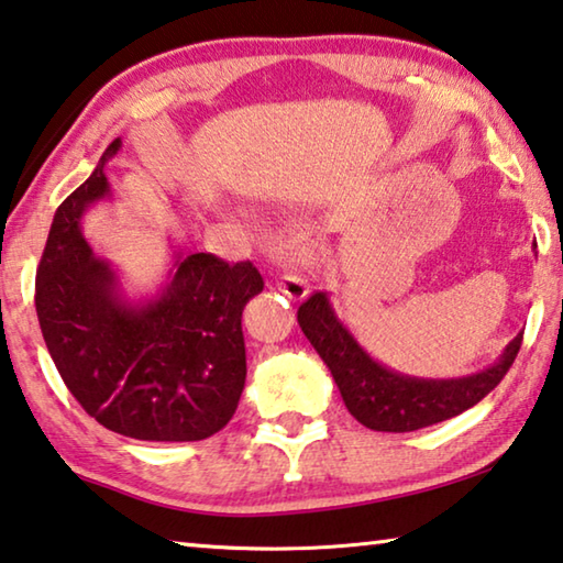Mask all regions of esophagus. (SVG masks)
<instances>
[{"label":"esophagus","instance_id":"esophagus-1","mask_svg":"<svg viewBox=\"0 0 563 563\" xmlns=\"http://www.w3.org/2000/svg\"><path fill=\"white\" fill-rule=\"evenodd\" d=\"M273 285H275V290L285 292V296H288L290 300H302L310 292L308 283L298 278V275H280V278L273 280Z\"/></svg>","mask_w":563,"mask_h":563}]
</instances>
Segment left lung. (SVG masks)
<instances>
[{"label":"left lung","mask_w":563,"mask_h":563,"mask_svg":"<svg viewBox=\"0 0 563 563\" xmlns=\"http://www.w3.org/2000/svg\"><path fill=\"white\" fill-rule=\"evenodd\" d=\"M302 333L328 365L345 408L371 431L406 433L441 423L476 406L494 390L516 361L519 333L494 365L463 378H416L390 371L371 358L351 335L325 292H316L298 308Z\"/></svg>","instance_id":"left-lung-1"}]
</instances>
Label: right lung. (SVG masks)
I'll return each instance as SVG.
<instances>
[{"mask_svg":"<svg viewBox=\"0 0 563 563\" xmlns=\"http://www.w3.org/2000/svg\"><path fill=\"white\" fill-rule=\"evenodd\" d=\"M59 205L37 271L40 328L65 386L97 423L137 441H202L225 428L245 388V302L257 267L175 253L163 290L124 298L120 275L82 235L89 205L110 198L104 165Z\"/></svg>","mask_w":563,"mask_h":563,"instance_id":"add662e5","label":"right lung"}]
</instances>
